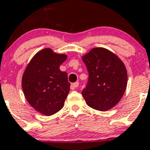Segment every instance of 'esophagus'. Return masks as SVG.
I'll return each mask as SVG.
<instances>
[{"instance_id":"esophagus-1","label":"esophagus","mask_w":150,"mask_h":150,"mask_svg":"<svg viewBox=\"0 0 150 150\" xmlns=\"http://www.w3.org/2000/svg\"><path fill=\"white\" fill-rule=\"evenodd\" d=\"M79 83L77 81V82H75V83H72V84H71V89H75V88H77L78 87H79Z\"/></svg>"}]
</instances>
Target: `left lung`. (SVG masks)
Returning <instances> with one entry per match:
<instances>
[{"instance_id":"8db88e82","label":"left lung","mask_w":150,"mask_h":150,"mask_svg":"<svg viewBox=\"0 0 150 150\" xmlns=\"http://www.w3.org/2000/svg\"><path fill=\"white\" fill-rule=\"evenodd\" d=\"M89 78L81 92L86 103L99 111H107L120 101L126 90L125 66L115 53L103 47H95L82 57Z\"/></svg>"}]
</instances>
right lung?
<instances>
[{"mask_svg": "<svg viewBox=\"0 0 150 150\" xmlns=\"http://www.w3.org/2000/svg\"><path fill=\"white\" fill-rule=\"evenodd\" d=\"M66 59V54L44 48L32 57L23 75L25 97L36 111L44 115L59 112L69 93L67 73L59 69Z\"/></svg>", "mask_w": 150, "mask_h": 150, "instance_id": "right-lung-1", "label": "right lung"}]
</instances>
